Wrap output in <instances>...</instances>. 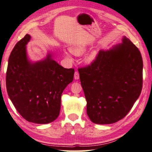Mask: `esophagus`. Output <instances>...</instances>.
I'll return each instance as SVG.
<instances>
[{
	"instance_id": "obj_1",
	"label": "esophagus",
	"mask_w": 152,
	"mask_h": 152,
	"mask_svg": "<svg viewBox=\"0 0 152 152\" xmlns=\"http://www.w3.org/2000/svg\"><path fill=\"white\" fill-rule=\"evenodd\" d=\"M74 79L75 80H78L79 79V74L78 72H75V73H74Z\"/></svg>"
}]
</instances>
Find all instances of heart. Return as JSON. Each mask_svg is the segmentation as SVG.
Returning <instances> with one entry per match:
<instances>
[{
	"label": "heart",
	"instance_id": "b5f03b06",
	"mask_svg": "<svg viewBox=\"0 0 152 152\" xmlns=\"http://www.w3.org/2000/svg\"><path fill=\"white\" fill-rule=\"evenodd\" d=\"M69 51H70L72 54L74 55H76V56H80V55H83L85 53L86 51V48L85 45L82 44H76V45H73L69 47ZM64 56L66 59L69 60V61H72V55L69 52L64 51ZM97 52L95 50H92V51L89 53L88 54L86 55L85 57V61L87 64H91L93 63L94 61H95L96 58H97Z\"/></svg>",
	"mask_w": 152,
	"mask_h": 152
}]
</instances>
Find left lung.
Wrapping results in <instances>:
<instances>
[{
    "label": "left lung",
    "mask_w": 152,
    "mask_h": 152,
    "mask_svg": "<svg viewBox=\"0 0 152 152\" xmlns=\"http://www.w3.org/2000/svg\"><path fill=\"white\" fill-rule=\"evenodd\" d=\"M86 100V113L93 123L110 124L128 114L142 89L143 60L128 38L107 50L95 61L78 69Z\"/></svg>",
    "instance_id": "obj_1"
}]
</instances>
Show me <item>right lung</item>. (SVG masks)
I'll return each mask as SVG.
<instances>
[{
    "mask_svg": "<svg viewBox=\"0 0 152 152\" xmlns=\"http://www.w3.org/2000/svg\"><path fill=\"white\" fill-rule=\"evenodd\" d=\"M26 34L11 53L7 67V93L18 112L27 121L36 124L53 122L59 115L61 94L73 81L74 69L64 68L48 51L44 59H29Z\"/></svg>",
    "mask_w": 152,
    "mask_h": 152,
    "instance_id": "obj_1",
    "label": "right lung"
}]
</instances>
